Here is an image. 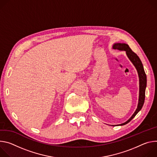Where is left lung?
Wrapping results in <instances>:
<instances>
[{
	"mask_svg": "<svg viewBox=\"0 0 157 157\" xmlns=\"http://www.w3.org/2000/svg\"><path fill=\"white\" fill-rule=\"evenodd\" d=\"M112 48L113 49L118 50L120 51L126 52L127 56L136 69L139 77V97L137 108L135 112L133 113V114L132 115V117L127 121L119 125H115L122 126L130 122V121L135 117V115L138 113V112L140 111L144 105L145 98V89L147 87V75L145 74L143 64L140 58H139L138 56L132 50V49L130 48L128 44L124 43H115L113 45ZM112 126L114 127L115 125H113Z\"/></svg>",
	"mask_w": 157,
	"mask_h": 157,
	"instance_id": "1",
	"label": "left lung"
}]
</instances>
